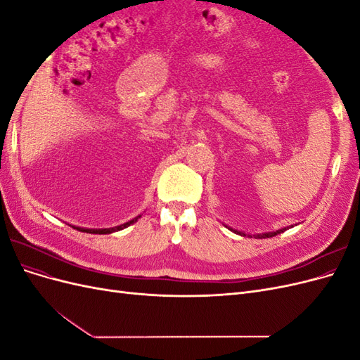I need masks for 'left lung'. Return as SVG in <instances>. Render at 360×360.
<instances>
[{
  "mask_svg": "<svg viewBox=\"0 0 360 360\" xmlns=\"http://www.w3.org/2000/svg\"><path fill=\"white\" fill-rule=\"evenodd\" d=\"M226 226V225H225ZM226 228H230L231 231H234V233H237V234H240V236H246L243 231H238V230H233L231 226H226ZM292 228V226H291ZM288 230V226H285V228H279V230H276V231H269V233H259V234H254V237L255 238H266V237H274V236H276V234H281V233H284V231H287ZM248 237H252V234H248Z\"/></svg>",
  "mask_w": 360,
  "mask_h": 360,
  "instance_id": "obj_1",
  "label": "left lung"
}]
</instances>
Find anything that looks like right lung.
I'll return each instance as SVG.
<instances>
[{
    "mask_svg": "<svg viewBox=\"0 0 360 360\" xmlns=\"http://www.w3.org/2000/svg\"><path fill=\"white\" fill-rule=\"evenodd\" d=\"M139 217H141V214L136 216V217H134L132 221H129V222L122 224V225H118V226H112V228H82V226H75V225H72V226L75 228V230L82 231V233H90V234H111V233H115V231H120V230H124V228H127L129 225L135 224V222L139 219Z\"/></svg>",
    "mask_w": 360,
    "mask_h": 360,
    "instance_id": "1",
    "label": "right lung"
}]
</instances>
